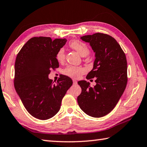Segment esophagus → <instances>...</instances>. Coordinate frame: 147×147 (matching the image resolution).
Masks as SVG:
<instances>
[{
	"label": "esophagus",
	"mask_w": 147,
	"mask_h": 147,
	"mask_svg": "<svg viewBox=\"0 0 147 147\" xmlns=\"http://www.w3.org/2000/svg\"><path fill=\"white\" fill-rule=\"evenodd\" d=\"M73 83H74V84H77V81H76V80L74 79L73 80Z\"/></svg>",
	"instance_id": "34e87169"
}]
</instances>
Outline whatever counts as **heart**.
<instances>
[{"mask_svg":"<svg viewBox=\"0 0 147 147\" xmlns=\"http://www.w3.org/2000/svg\"><path fill=\"white\" fill-rule=\"evenodd\" d=\"M69 46L71 49L78 52V53L82 56H86L89 54L90 50L87 45L82 41L77 40H74L70 41L69 43ZM65 50L63 48H61L56 54V59L58 62L62 63L65 60ZM86 72V70L84 68L81 67V66H76L69 65L63 70V73L66 76H68L74 78H79L82 74Z\"/></svg>","mask_w":147,"mask_h":147,"instance_id":"b5f03b06","label":"heart"}]
</instances>
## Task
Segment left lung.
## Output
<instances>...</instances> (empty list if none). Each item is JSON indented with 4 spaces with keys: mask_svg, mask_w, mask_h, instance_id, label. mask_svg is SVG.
I'll return each mask as SVG.
<instances>
[{
    "mask_svg": "<svg viewBox=\"0 0 147 147\" xmlns=\"http://www.w3.org/2000/svg\"><path fill=\"white\" fill-rule=\"evenodd\" d=\"M81 39L89 43L95 53L93 68L86 79L96 77V84L91 87L89 82L79 81L82 91L77 102L86 114L102 117L114 109L126 88V56L117 40L108 34L98 32Z\"/></svg>",
    "mask_w": 147,
    "mask_h": 147,
    "instance_id": "left-lung-1",
    "label": "left lung"
}]
</instances>
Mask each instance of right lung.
<instances>
[{
	"label": "right lung",
	"instance_id": "right-lung-1",
	"mask_svg": "<svg viewBox=\"0 0 147 147\" xmlns=\"http://www.w3.org/2000/svg\"><path fill=\"white\" fill-rule=\"evenodd\" d=\"M66 39L30 38L16 58L14 85L24 107L32 117L42 120L59 111L63 98L72 85L70 77L61 75L54 84L49 79L51 70L59 67L58 51Z\"/></svg>",
	"mask_w": 147,
	"mask_h": 147
}]
</instances>
